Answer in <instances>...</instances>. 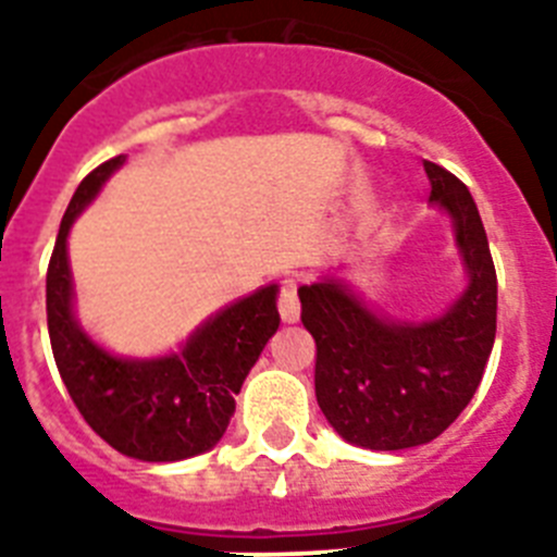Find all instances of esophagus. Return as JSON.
<instances>
[{
    "label": "esophagus",
    "instance_id": "obj_1",
    "mask_svg": "<svg viewBox=\"0 0 557 557\" xmlns=\"http://www.w3.org/2000/svg\"><path fill=\"white\" fill-rule=\"evenodd\" d=\"M277 308H280V320L283 322L300 320V300H297V283H294V280H286V283L280 286Z\"/></svg>",
    "mask_w": 557,
    "mask_h": 557
}]
</instances>
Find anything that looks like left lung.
<instances>
[{
	"instance_id": "left-lung-1",
	"label": "left lung",
	"mask_w": 557,
	"mask_h": 557,
	"mask_svg": "<svg viewBox=\"0 0 557 557\" xmlns=\"http://www.w3.org/2000/svg\"><path fill=\"white\" fill-rule=\"evenodd\" d=\"M430 200L450 214L465 294L436 320H382L325 277L300 288L317 343L314 391L331 428L357 447L405 450L442 436L481 385L495 343L498 280L475 200L459 177L424 161Z\"/></svg>"
}]
</instances>
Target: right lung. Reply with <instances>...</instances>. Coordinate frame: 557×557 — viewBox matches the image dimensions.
I'll list each match as a JSON object with an SVG mask.
<instances>
[{
	"mask_svg": "<svg viewBox=\"0 0 557 557\" xmlns=\"http://www.w3.org/2000/svg\"><path fill=\"white\" fill-rule=\"evenodd\" d=\"M124 163L115 156L78 184L48 265V331L55 368L84 422L129 459L181 461L212 450L235 413V396L277 331V286L223 308L158 359L112 357L73 317L67 232L101 184Z\"/></svg>",
	"mask_w": 557,
	"mask_h": 557,
	"instance_id": "obj_1",
	"label": "right lung"
}]
</instances>
